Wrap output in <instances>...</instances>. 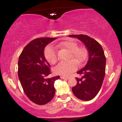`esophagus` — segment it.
Instances as JSON below:
<instances>
[{
  "instance_id": "1",
  "label": "esophagus",
  "mask_w": 122,
  "mask_h": 122,
  "mask_svg": "<svg viewBox=\"0 0 122 122\" xmlns=\"http://www.w3.org/2000/svg\"><path fill=\"white\" fill-rule=\"evenodd\" d=\"M60 77H61V79H66V80H68V79H69V77H65V76H61Z\"/></svg>"
}]
</instances>
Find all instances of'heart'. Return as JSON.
Here are the masks:
<instances>
[{
    "label": "heart",
    "mask_w": 122,
    "mask_h": 122,
    "mask_svg": "<svg viewBox=\"0 0 122 122\" xmlns=\"http://www.w3.org/2000/svg\"><path fill=\"white\" fill-rule=\"evenodd\" d=\"M58 47L66 49L70 52L69 59L73 60L67 62L59 63L54 68V72L58 75L69 76L71 73L76 69L77 66L75 62L78 64H81L86 60L87 51L84 47H79L77 43L74 41L69 40L60 42L57 45ZM45 58L50 64H54L58 60V55L56 49L51 45L46 47L44 51Z\"/></svg>",
    "instance_id": "heart-1"
}]
</instances>
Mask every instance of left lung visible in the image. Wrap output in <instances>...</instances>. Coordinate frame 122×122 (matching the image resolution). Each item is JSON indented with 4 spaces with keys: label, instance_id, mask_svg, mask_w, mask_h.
Returning a JSON list of instances; mask_svg holds the SVG:
<instances>
[{
    "label": "left lung",
    "instance_id": "left-lung-1",
    "mask_svg": "<svg viewBox=\"0 0 122 122\" xmlns=\"http://www.w3.org/2000/svg\"><path fill=\"white\" fill-rule=\"evenodd\" d=\"M85 44L88 51V61L84 68L77 73L82 77H76L77 84L72 88L73 94L79 99L88 101L99 93L106 73V58L103 47L97 41L86 35H70Z\"/></svg>",
    "mask_w": 122,
    "mask_h": 122
}]
</instances>
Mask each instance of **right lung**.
Segmentation results:
<instances>
[{
    "instance_id": "add662e5",
    "label": "right lung",
    "mask_w": 122,
    "mask_h": 122,
    "mask_svg": "<svg viewBox=\"0 0 122 122\" xmlns=\"http://www.w3.org/2000/svg\"><path fill=\"white\" fill-rule=\"evenodd\" d=\"M56 38H39L29 42L18 60V74L25 94L33 103L44 105L55 94L54 82L59 76L47 78L51 73L50 65L44 56V49Z\"/></svg>"
}]
</instances>
